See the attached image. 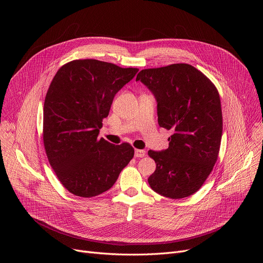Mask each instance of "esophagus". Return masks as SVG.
Here are the masks:
<instances>
[{"label": "esophagus", "mask_w": 263, "mask_h": 263, "mask_svg": "<svg viewBox=\"0 0 263 263\" xmlns=\"http://www.w3.org/2000/svg\"><path fill=\"white\" fill-rule=\"evenodd\" d=\"M134 156H135L136 158H142V157L145 156V151H144V149H138V148H136V149H135V153H134Z\"/></svg>", "instance_id": "obj_1"}]
</instances>
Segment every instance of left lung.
Wrapping results in <instances>:
<instances>
[{"instance_id": "8db88e82", "label": "left lung", "mask_w": 263, "mask_h": 263, "mask_svg": "<svg viewBox=\"0 0 263 263\" xmlns=\"http://www.w3.org/2000/svg\"><path fill=\"white\" fill-rule=\"evenodd\" d=\"M138 80L157 100L159 126L173 132L166 149L147 152L156 163L147 182L163 197H190L201 189L218 157L222 115L217 88L186 63L142 69Z\"/></svg>"}]
</instances>
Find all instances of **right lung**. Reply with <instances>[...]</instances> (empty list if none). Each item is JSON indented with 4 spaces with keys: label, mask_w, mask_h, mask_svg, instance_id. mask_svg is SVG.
<instances>
[{
    "label": "right lung",
    "mask_w": 263,
    "mask_h": 263,
    "mask_svg": "<svg viewBox=\"0 0 263 263\" xmlns=\"http://www.w3.org/2000/svg\"><path fill=\"white\" fill-rule=\"evenodd\" d=\"M138 68L77 59L54 76L44 105V145L60 183L72 195L91 198L110 190L134 156L128 142L99 138L117 92Z\"/></svg>",
    "instance_id": "1"
}]
</instances>
